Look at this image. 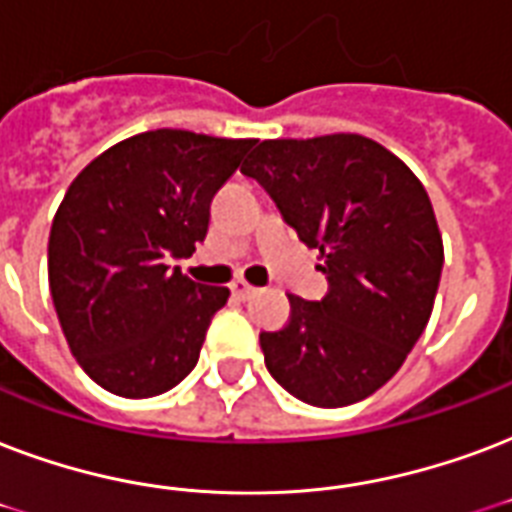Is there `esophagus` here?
Returning <instances> with one entry per match:
<instances>
[{"label": "esophagus", "instance_id": "34e87169", "mask_svg": "<svg viewBox=\"0 0 512 512\" xmlns=\"http://www.w3.org/2000/svg\"><path fill=\"white\" fill-rule=\"evenodd\" d=\"M230 292H233V298H239V300H247L255 295V287L247 282H241V279H236V282L230 284Z\"/></svg>", "mask_w": 512, "mask_h": 512}]
</instances>
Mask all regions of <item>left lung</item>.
<instances>
[{
    "label": "left lung",
    "instance_id": "obj_1",
    "mask_svg": "<svg viewBox=\"0 0 512 512\" xmlns=\"http://www.w3.org/2000/svg\"><path fill=\"white\" fill-rule=\"evenodd\" d=\"M241 174L322 252L327 276L325 298L290 295V322L260 333L265 368L308 405L365 400L400 370L438 295L443 239L427 190L360 134L268 139Z\"/></svg>",
    "mask_w": 512,
    "mask_h": 512
}]
</instances>
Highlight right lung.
<instances>
[{
    "mask_svg": "<svg viewBox=\"0 0 512 512\" xmlns=\"http://www.w3.org/2000/svg\"><path fill=\"white\" fill-rule=\"evenodd\" d=\"M252 144L144 131L66 190L48 241L50 295L74 360L112 395H163L195 368L230 292L169 263L206 239L214 193Z\"/></svg>",
    "mask_w": 512,
    "mask_h": 512,
    "instance_id": "obj_1",
    "label": "right lung"
}]
</instances>
